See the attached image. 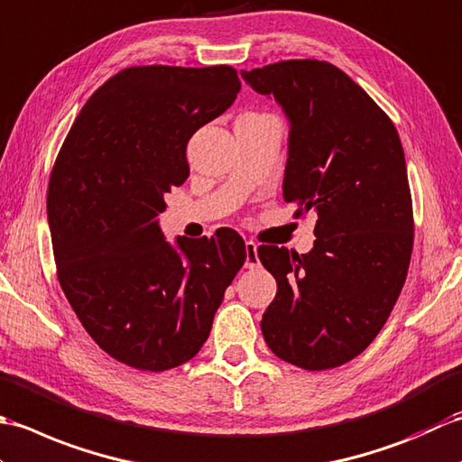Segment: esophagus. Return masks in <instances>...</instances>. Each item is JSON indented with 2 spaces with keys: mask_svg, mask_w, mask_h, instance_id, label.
<instances>
[{
  "mask_svg": "<svg viewBox=\"0 0 462 462\" xmlns=\"http://www.w3.org/2000/svg\"><path fill=\"white\" fill-rule=\"evenodd\" d=\"M245 267L247 269H257L259 267V257H257V243L247 241L245 243Z\"/></svg>",
  "mask_w": 462,
  "mask_h": 462,
  "instance_id": "34e87169",
  "label": "esophagus"
}]
</instances>
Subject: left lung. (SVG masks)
<instances>
[{
  "label": "left lung",
  "instance_id": "obj_1",
  "mask_svg": "<svg viewBox=\"0 0 462 462\" xmlns=\"http://www.w3.org/2000/svg\"><path fill=\"white\" fill-rule=\"evenodd\" d=\"M241 78L283 109V197L297 215L319 217L309 253L259 247L277 281L261 331L279 359L333 369L371 345L407 279L412 203L401 139L387 113L327 61H279Z\"/></svg>",
  "mask_w": 462,
  "mask_h": 462
}]
</instances>
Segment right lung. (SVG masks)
Segmentation results:
<instances>
[{"label":"right lung","instance_id":"obj_1","mask_svg":"<svg viewBox=\"0 0 462 462\" xmlns=\"http://www.w3.org/2000/svg\"><path fill=\"white\" fill-rule=\"evenodd\" d=\"M239 89L229 65L127 68L88 99L53 165L47 221L61 289L93 341L134 369L193 359L247 257L229 227L169 243L157 219L189 177L191 135Z\"/></svg>","mask_w":462,"mask_h":462}]
</instances>
